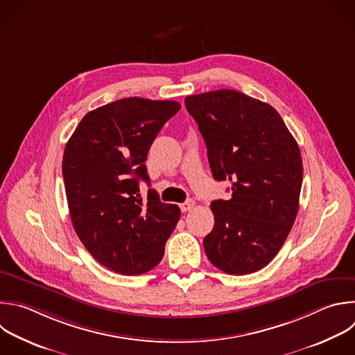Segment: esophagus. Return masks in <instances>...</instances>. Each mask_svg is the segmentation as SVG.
<instances>
[{
  "instance_id": "esophagus-1",
  "label": "esophagus",
  "mask_w": 355,
  "mask_h": 355,
  "mask_svg": "<svg viewBox=\"0 0 355 355\" xmlns=\"http://www.w3.org/2000/svg\"><path fill=\"white\" fill-rule=\"evenodd\" d=\"M193 206H195V202L192 200V199H189V200H187V202H184V203H181L180 205V207H181V211H189V210H192L193 209Z\"/></svg>"
}]
</instances>
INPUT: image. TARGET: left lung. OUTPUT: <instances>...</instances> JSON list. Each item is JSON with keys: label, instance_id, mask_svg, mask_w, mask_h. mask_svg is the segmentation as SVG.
I'll return each instance as SVG.
<instances>
[{"label": "left lung", "instance_id": "8db88e82", "mask_svg": "<svg viewBox=\"0 0 355 355\" xmlns=\"http://www.w3.org/2000/svg\"><path fill=\"white\" fill-rule=\"evenodd\" d=\"M185 107L206 142L214 180H228L232 192L210 205L206 257L228 275L258 272L277 255L297 217L300 148L272 105L241 92L187 96Z\"/></svg>", "mask_w": 355, "mask_h": 355}]
</instances>
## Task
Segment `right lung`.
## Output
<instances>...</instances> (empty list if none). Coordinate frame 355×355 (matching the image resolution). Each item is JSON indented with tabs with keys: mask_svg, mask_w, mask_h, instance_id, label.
<instances>
[{
	"mask_svg": "<svg viewBox=\"0 0 355 355\" xmlns=\"http://www.w3.org/2000/svg\"><path fill=\"white\" fill-rule=\"evenodd\" d=\"M181 108L178 101L121 98L89 111L67 142L62 177L72 225L89 254L104 268L125 276L160 263L181 211L148 199V152L163 125Z\"/></svg>",
	"mask_w": 355,
	"mask_h": 355,
	"instance_id": "1",
	"label": "right lung"
}]
</instances>
